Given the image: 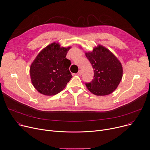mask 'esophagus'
I'll list each match as a JSON object with an SVG mask.
<instances>
[{"label":"esophagus","instance_id":"esophagus-1","mask_svg":"<svg viewBox=\"0 0 150 150\" xmlns=\"http://www.w3.org/2000/svg\"><path fill=\"white\" fill-rule=\"evenodd\" d=\"M77 75L78 76H81L82 75V71H81V70H79V72L77 73Z\"/></svg>","mask_w":150,"mask_h":150}]
</instances>
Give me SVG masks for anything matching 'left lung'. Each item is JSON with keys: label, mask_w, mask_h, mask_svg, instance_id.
<instances>
[{"label": "left lung", "mask_w": 150, "mask_h": 150, "mask_svg": "<svg viewBox=\"0 0 150 150\" xmlns=\"http://www.w3.org/2000/svg\"><path fill=\"white\" fill-rule=\"evenodd\" d=\"M94 69V79L85 85L96 96H106L115 90L123 76L120 62L108 49L99 45L93 51L85 52Z\"/></svg>", "instance_id": "8db88e82"}]
</instances>
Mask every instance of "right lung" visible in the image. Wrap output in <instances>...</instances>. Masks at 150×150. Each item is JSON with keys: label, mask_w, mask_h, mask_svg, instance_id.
Returning a JSON list of instances; mask_svg holds the SVG:
<instances>
[{"label": "right lung", "mask_w": 150, "mask_h": 150, "mask_svg": "<svg viewBox=\"0 0 150 150\" xmlns=\"http://www.w3.org/2000/svg\"><path fill=\"white\" fill-rule=\"evenodd\" d=\"M70 47H60L53 42L44 48L30 68L33 85L45 96H54L62 91L72 75L69 70L71 61L66 58Z\"/></svg>", "instance_id": "add662e5"}]
</instances>
